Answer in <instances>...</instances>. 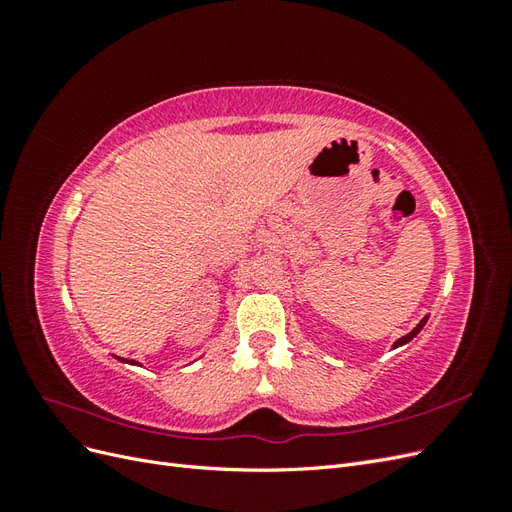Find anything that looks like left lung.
<instances>
[{
	"label": "left lung",
	"instance_id": "8db88e82",
	"mask_svg": "<svg viewBox=\"0 0 512 512\" xmlns=\"http://www.w3.org/2000/svg\"><path fill=\"white\" fill-rule=\"evenodd\" d=\"M425 322H427V316H425V318H423L421 322H418V324H416V327H414V329H412V331H410L408 335H404V337H399V339H397V342L393 344V348H399V346H404V344H408V342H410V339H414V337H416L418 333H421V329L425 327Z\"/></svg>",
	"mask_w": 512,
	"mask_h": 512
}]
</instances>
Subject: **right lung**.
<instances>
[{
  "mask_svg": "<svg viewBox=\"0 0 512 512\" xmlns=\"http://www.w3.org/2000/svg\"><path fill=\"white\" fill-rule=\"evenodd\" d=\"M117 359H119V361H126V363H134V365H138L136 361H128V359H121V356H117Z\"/></svg>",
  "mask_w": 512,
  "mask_h": 512,
  "instance_id": "1",
  "label": "right lung"
}]
</instances>
